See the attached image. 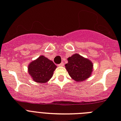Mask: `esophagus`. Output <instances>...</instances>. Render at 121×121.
Returning a JSON list of instances; mask_svg holds the SVG:
<instances>
[{
  "label": "esophagus",
  "instance_id": "esophagus-1",
  "mask_svg": "<svg viewBox=\"0 0 121 121\" xmlns=\"http://www.w3.org/2000/svg\"><path fill=\"white\" fill-rule=\"evenodd\" d=\"M58 66H59V67H62V66H64V63L63 62H61L60 64L58 65Z\"/></svg>",
  "mask_w": 121,
  "mask_h": 121
}]
</instances>
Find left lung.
Listing matches in <instances>:
<instances>
[{
  "instance_id": "8db88e82",
  "label": "left lung",
  "mask_w": 121,
  "mask_h": 121,
  "mask_svg": "<svg viewBox=\"0 0 121 121\" xmlns=\"http://www.w3.org/2000/svg\"><path fill=\"white\" fill-rule=\"evenodd\" d=\"M67 61L65 69L74 81L82 82L90 77L93 69V62L90 60L74 54L67 59Z\"/></svg>"
}]
</instances>
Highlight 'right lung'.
<instances>
[{"mask_svg": "<svg viewBox=\"0 0 121 121\" xmlns=\"http://www.w3.org/2000/svg\"><path fill=\"white\" fill-rule=\"evenodd\" d=\"M56 67L52 60L45 56H40L29 64L28 71L33 81L36 83H45L51 79Z\"/></svg>", "mask_w": 121, "mask_h": 121, "instance_id": "right-lung-1", "label": "right lung"}]
</instances>
